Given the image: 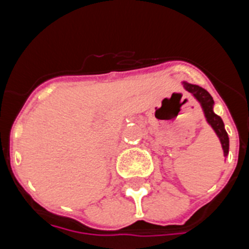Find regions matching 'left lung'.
<instances>
[{
    "label": "left lung",
    "mask_w": 249,
    "mask_h": 249,
    "mask_svg": "<svg viewBox=\"0 0 249 249\" xmlns=\"http://www.w3.org/2000/svg\"><path fill=\"white\" fill-rule=\"evenodd\" d=\"M183 89L187 92H190L196 100L198 101V103L201 105L202 111H203L204 117H206L207 123L210 124L213 128V131L215 132L217 137L219 138V142L222 144V149H223L224 157L228 156V151H230V138H228L227 132L224 129V123L222 121V118L219 117L218 114H215L213 111V106H214V101H213L212 96H211L208 92L204 89L199 87L197 85H192V83H188L186 81L182 82Z\"/></svg>",
    "instance_id": "left-lung-1"
}]
</instances>
